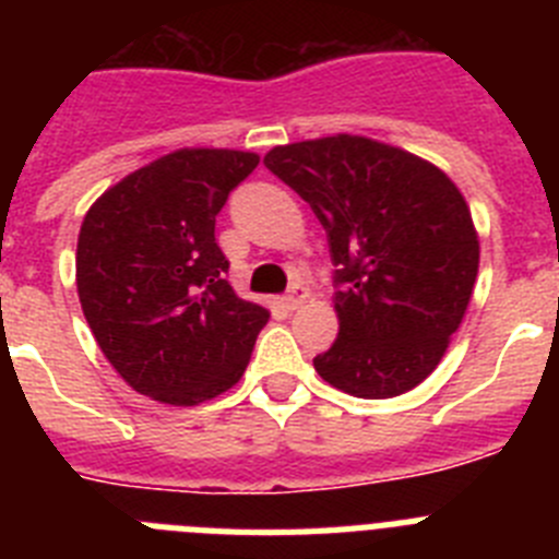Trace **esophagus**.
<instances>
[{"label":"esophagus","mask_w":559,"mask_h":559,"mask_svg":"<svg viewBox=\"0 0 559 559\" xmlns=\"http://www.w3.org/2000/svg\"><path fill=\"white\" fill-rule=\"evenodd\" d=\"M305 299H308V290H305L302 285H290V290L288 294H283V299H280V302H283L285 310H296L299 305L305 302Z\"/></svg>","instance_id":"1"}]
</instances>
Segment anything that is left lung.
<instances>
[{"mask_svg":"<svg viewBox=\"0 0 559 559\" xmlns=\"http://www.w3.org/2000/svg\"><path fill=\"white\" fill-rule=\"evenodd\" d=\"M263 162L328 231L338 338L316 355V372L364 400L423 383L478 274V235L456 185L414 153L349 133L280 145Z\"/></svg>","mask_w":559,"mask_h":559,"instance_id":"left-lung-1","label":"left lung"}]
</instances>
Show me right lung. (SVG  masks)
Masks as SVG:
<instances>
[{"label": "right lung", "mask_w": 559, "mask_h": 559, "mask_svg": "<svg viewBox=\"0 0 559 559\" xmlns=\"http://www.w3.org/2000/svg\"><path fill=\"white\" fill-rule=\"evenodd\" d=\"M257 165L249 151L185 147L133 170L83 218V316L108 364L145 397L199 406L249 367L271 313L226 283L215 218Z\"/></svg>", "instance_id": "add662e5"}]
</instances>
